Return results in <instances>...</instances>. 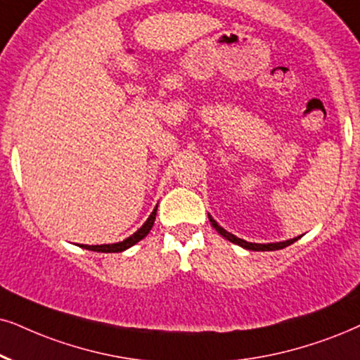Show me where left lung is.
Returning a JSON list of instances; mask_svg holds the SVG:
<instances>
[{
    "label": "left lung",
    "instance_id": "left-lung-1",
    "mask_svg": "<svg viewBox=\"0 0 360 360\" xmlns=\"http://www.w3.org/2000/svg\"><path fill=\"white\" fill-rule=\"evenodd\" d=\"M209 221H211V226L214 227V229L217 231V233H219V234L222 236V238L227 239V240H231V243H233V244H238V245H240V248L248 249V251H279V249L288 248V245H290L292 243H295V240H297L299 238H301V236H297V238H294V239L281 240V243H267V244L248 243V240H244V239H240V238H236L234 234L227 233V231L224 229V227H221L219 224H217L216 221L212 219V216H209Z\"/></svg>",
    "mask_w": 360,
    "mask_h": 360
}]
</instances>
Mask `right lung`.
Here are the masks:
<instances>
[{"mask_svg": "<svg viewBox=\"0 0 360 360\" xmlns=\"http://www.w3.org/2000/svg\"><path fill=\"white\" fill-rule=\"evenodd\" d=\"M156 212H158V206L153 209L151 216L148 217L146 222H144L143 226L139 227L138 231H136L134 234H131L129 238H126L124 240H121V243H115V244H101V245H88V244H81V248L83 249H88V251H94V252H122L126 251V249L133 248L136 243H139L141 239H144L146 236L149 234V231L153 229V224H154V219H156Z\"/></svg>", "mask_w": 360, "mask_h": 360, "instance_id": "right-lung-1", "label": "right lung"}]
</instances>
